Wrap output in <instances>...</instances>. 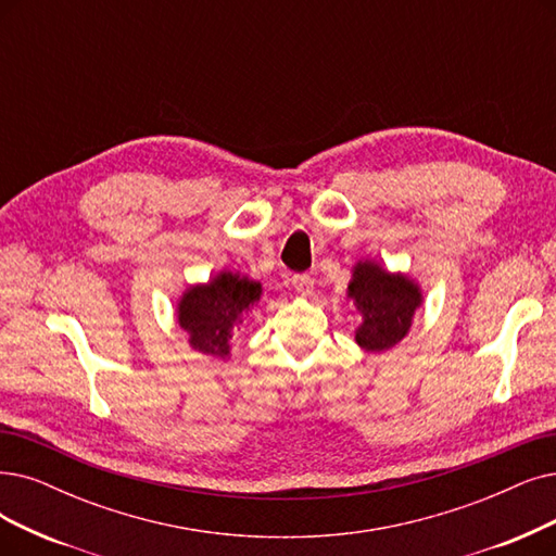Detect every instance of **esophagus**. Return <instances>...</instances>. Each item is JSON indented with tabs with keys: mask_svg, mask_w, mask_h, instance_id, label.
Wrapping results in <instances>:
<instances>
[{
	"mask_svg": "<svg viewBox=\"0 0 556 556\" xmlns=\"http://www.w3.org/2000/svg\"><path fill=\"white\" fill-rule=\"evenodd\" d=\"M292 287H294L299 296H309L315 290V280L309 278L307 274H299V276L292 278Z\"/></svg>",
	"mask_w": 556,
	"mask_h": 556,
	"instance_id": "esophagus-1",
	"label": "esophagus"
}]
</instances>
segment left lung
I'll list each match as a JSON object with an SVG mask.
<instances>
[{"label": "left lung", "mask_w": 556, "mask_h": 556, "mask_svg": "<svg viewBox=\"0 0 556 556\" xmlns=\"http://www.w3.org/2000/svg\"><path fill=\"white\" fill-rule=\"evenodd\" d=\"M363 324L355 328V342L367 353H381L402 342L421 305L419 285L406 274H392L379 262L363 260L353 266L346 287Z\"/></svg>", "instance_id": "1"}]
</instances>
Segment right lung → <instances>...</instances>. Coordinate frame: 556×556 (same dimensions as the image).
I'll list each match as a JSON object with an SVG mask.
<instances>
[{"label":"right lung","instance_id":"add662e5","mask_svg":"<svg viewBox=\"0 0 556 556\" xmlns=\"http://www.w3.org/2000/svg\"><path fill=\"white\" fill-rule=\"evenodd\" d=\"M260 296L262 285L257 280L239 271H220L207 282L187 287L177 301V324L187 330L195 351L226 361L235 326L260 303Z\"/></svg>","mask_w":556,"mask_h":556}]
</instances>
